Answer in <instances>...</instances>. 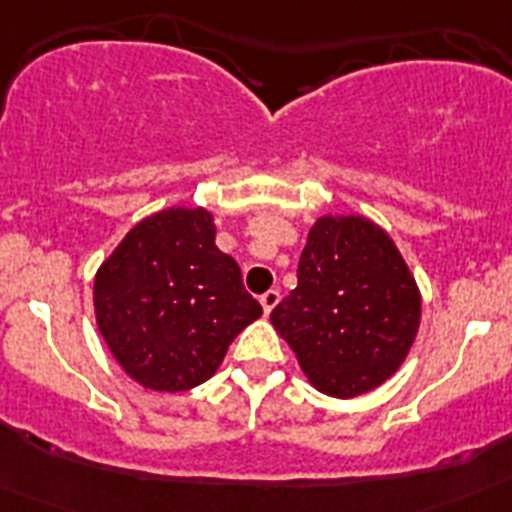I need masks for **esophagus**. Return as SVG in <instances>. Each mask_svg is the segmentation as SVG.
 Wrapping results in <instances>:
<instances>
[{"label": "esophagus", "mask_w": 512, "mask_h": 512, "mask_svg": "<svg viewBox=\"0 0 512 512\" xmlns=\"http://www.w3.org/2000/svg\"><path fill=\"white\" fill-rule=\"evenodd\" d=\"M277 305H279V289H269V292H264V295H261V307H264L266 315H269V312L274 310Z\"/></svg>", "instance_id": "1"}]
</instances>
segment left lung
I'll list each match as a JSON object with an SVG mask.
<instances>
[{"mask_svg":"<svg viewBox=\"0 0 512 512\" xmlns=\"http://www.w3.org/2000/svg\"><path fill=\"white\" fill-rule=\"evenodd\" d=\"M420 292L392 238L359 215L320 217L297 266V287L271 325L302 372L330 397H356L397 372L415 341Z\"/></svg>","mask_w":512,"mask_h":512,"instance_id":"8db88e82","label":"left lung"}]
</instances>
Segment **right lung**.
Masks as SVG:
<instances>
[{"label": "right lung", "instance_id": "obj_1", "mask_svg": "<svg viewBox=\"0 0 512 512\" xmlns=\"http://www.w3.org/2000/svg\"><path fill=\"white\" fill-rule=\"evenodd\" d=\"M94 310L122 369L158 392L207 382L230 341L264 312L241 266L215 246L202 207H171L135 225L99 266Z\"/></svg>", "mask_w": 512, "mask_h": 512}]
</instances>
